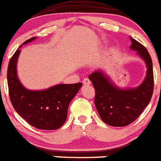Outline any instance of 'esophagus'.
<instances>
[{
	"instance_id": "34e87169",
	"label": "esophagus",
	"mask_w": 161,
	"mask_h": 161,
	"mask_svg": "<svg viewBox=\"0 0 161 161\" xmlns=\"http://www.w3.org/2000/svg\"><path fill=\"white\" fill-rule=\"evenodd\" d=\"M82 83H83L84 85H90V84H91V82H90V80L89 78H85V79L82 80Z\"/></svg>"
}]
</instances>
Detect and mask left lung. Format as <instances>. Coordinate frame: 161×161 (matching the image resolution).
Returning <instances> with one entry per match:
<instances>
[{
  "mask_svg": "<svg viewBox=\"0 0 161 161\" xmlns=\"http://www.w3.org/2000/svg\"><path fill=\"white\" fill-rule=\"evenodd\" d=\"M130 49L137 52L147 66L146 77L139 86L120 89L101 69L89 75L95 89L96 109L103 121L114 127H123L134 122L149 104L153 94L152 58L142 44L134 38L130 37Z\"/></svg>",
  "mask_w": 161,
  "mask_h": 161,
  "instance_id": "left-lung-1",
  "label": "left lung"
}]
</instances>
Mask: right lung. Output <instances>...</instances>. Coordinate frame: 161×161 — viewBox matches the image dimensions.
Listing matches in <instances>:
<instances>
[{
    "label": "right lung",
    "instance_id": "obj_1",
    "mask_svg": "<svg viewBox=\"0 0 161 161\" xmlns=\"http://www.w3.org/2000/svg\"><path fill=\"white\" fill-rule=\"evenodd\" d=\"M35 39L32 37L27 40L23 45ZM19 48L9 60L7 70L9 94L12 105L33 127L44 130H57L65 123L68 106L82 84H58L43 90H27L19 81L17 75V62L21 52Z\"/></svg>",
    "mask_w": 161,
    "mask_h": 161
}]
</instances>
